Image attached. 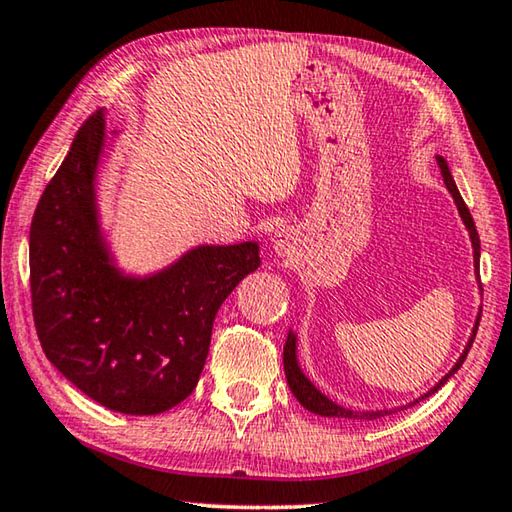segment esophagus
Returning <instances> with one entry per match:
<instances>
[{
	"label": "esophagus",
	"mask_w": 512,
	"mask_h": 512,
	"mask_svg": "<svg viewBox=\"0 0 512 512\" xmlns=\"http://www.w3.org/2000/svg\"><path fill=\"white\" fill-rule=\"evenodd\" d=\"M296 232H293L291 228H287V225H282V228H277L273 232L271 237V244H273V250L280 257H289L293 250H296Z\"/></svg>",
	"instance_id": "1"
}]
</instances>
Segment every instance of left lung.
<instances>
[{"mask_svg":"<svg viewBox=\"0 0 512 512\" xmlns=\"http://www.w3.org/2000/svg\"><path fill=\"white\" fill-rule=\"evenodd\" d=\"M436 160H438L440 173H443V180H445V185H447V189H449V194L454 196V203H456V207H458V214H461V219H463V223H465V228H467V232H470L472 248H474V266L479 268L481 241H479V232H476L474 219H472L470 210H467V205H465V201H463V196L458 194L456 183H454L452 173H449V167H447L445 158H440V155H438ZM479 320H481V316L476 318V323H474V329H472L470 341H467L463 354H461V357H458L456 366H454L452 370H449L447 375H445L443 379H440L438 384L433 386L429 393H424V395L420 397V400H424V397H429L431 393H436L440 386H445V384H447V379L452 377L454 372L463 366V361H465V357H467V352H470L472 343H474L476 329H479ZM296 350H298V339H296V334L289 332V336H287V343H284V372H287V381H289L291 393L296 395V400H298L302 406H305L307 411L316 413V415H325V418H348V420H377V418H384V415H391V413H393V411H388V409H384V411H352V409H345V406H341V404L332 402V400H329L327 395L320 393L318 388H316L314 384H311V381L305 377V372L300 370ZM415 402H418V400H415ZM415 402H413V404H415ZM409 406H411V404H409Z\"/></svg>","mask_w":512,"mask_h":512,"instance_id":"1","label":"left lung"}]
</instances>
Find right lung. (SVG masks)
I'll use <instances>...</instances> for the list:
<instances>
[{
  "instance_id": "right-lung-1",
  "label": "right lung",
  "mask_w": 512,
  "mask_h": 512,
  "mask_svg": "<svg viewBox=\"0 0 512 512\" xmlns=\"http://www.w3.org/2000/svg\"><path fill=\"white\" fill-rule=\"evenodd\" d=\"M103 146L99 110L40 196L29 232L33 320L47 359L79 391L110 411L158 415L192 395L216 311L259 266V246H196L158 273L124 275L99 223Z\"/></svg>"
}]
</instances>
